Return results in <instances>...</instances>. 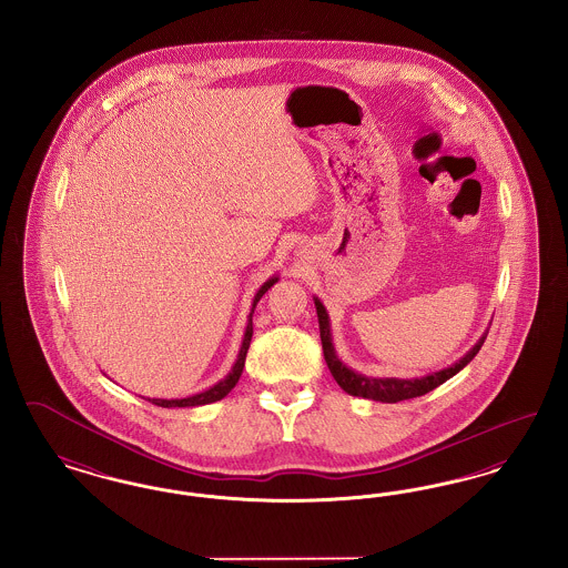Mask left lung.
<instances>
[{
	"mask_svg": "<svg viewBox=\"0 0 568 568\" xmlns=\"http://www.w3.org/2000/svg\"><path fill=\"white\" fill-rule=\"evenodd\" d=\"M315 300V308H317V320H320V334H322V347H324V357L332 377L336 378V383L349 394L357 398H366V400H377V403H400L408 398H417L424 396L428 392H433L434 387L443 385L447 378L458 375L459 371L479 353L481 345L486 343V332L481 334V338L473 345V349L464 353L458 362H454L452 366L430 373L426 377L415 378H396V377H366L362 373H355L349 368L334 349L332 343V324H329V315L325 311L324 302L317 296Z\"/></svg>",
	"mask_w": 568,
	"mask_h": 568,
	"instance_id": "left-lung-1",
	"label": "left lung"
}]
</instances>
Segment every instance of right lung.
Listing matches in <instances>:
<instances>
[{
    "label": "right lung",
    "instance_id": "1",
    "mask_svg": "<svg viewBox=\"0 0 568 568\" xmlns=\"http://www.w3.org/2000/svg\"><path fill=\"white\" fill-rule=\"evenodd\" d=\"M276 281H278V274L271 276V278H268L260 290H257V294L253 296V302H251V313H248V317H246V327H244L241 352L236 355V362H234L232 371H230L225 377L221 378V381H216L215 385H211L209 389H204V392H200V394H193V396H187V398H149V400H151L153 405L163 406V408H174V406L183 408V406L211 405V403H216V400L225 398V396L234 389V385L239 383L241 375H243L244 359H246V352H248L251 336H253V311H255L257 302L262 300V296L271 290L272 285H274Z\"/></svg>",
    "mask_w": 568,
    "mask_h": 568
}]
</instances>
